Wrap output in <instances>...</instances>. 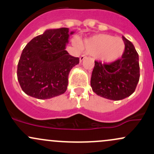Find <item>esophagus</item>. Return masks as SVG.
Instances as JSON below:
<instances>
[{
  "label": "esophagus",
  "mask_w": 154,
  "mask_h": 154,
  "mask_svg": "<svg viewBox=\"0 0 154 154\" xmlns=\"http://www.w3.org/2000/svg\"><path fill=\"white\" fill-rule=\"evenodd\" d=\"M85 58H86V56H85V55H81L80 58V62H82V60H83L84 59H85Z\"/></svg>",
  "instance_id": "1"
}]
</instances>
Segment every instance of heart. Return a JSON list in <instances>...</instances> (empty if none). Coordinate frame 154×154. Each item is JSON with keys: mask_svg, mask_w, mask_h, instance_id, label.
Returning <instances> with one entry per match:
<instances>
[{"mask_svg": "<svg viewBox=\"0 0 154 154\" xmlns=\"http://www.w3.org/2000/svg\"><path fill=\"white\" fill-rule=\"evenodd\" d=\"M85 51L96 56L101 61L110 63L121 58L125 50V44L120 38L107 34H99L87 38L83 43Z\"/></svg>", "mask_w": 154, "mask_h": 154, "instance_id": "1", "label": "heart"}]
</instances>
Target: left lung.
I'll return each mask as SVG.
<instances>
[{
  "instance_id": "1",
  "label": "left lung",
  "mask_w": 154,
  "mask_h": 154,
  "mask_svg": "<svg viewBox=\"0 0 154 154\" xmlns=\"http://www.w3.org/2000/svg\"><path fill=\"white\" fill-rule=\"evenodd\" d=\"M125 50L121 59L106 64L95 61L91 85L98 96L118 101L134 92L140 80L139 55L134 45L122 36Z\"/></svg>"
}]
</instances>
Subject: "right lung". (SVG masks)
Wrapping results in <instances>:
<instances>
[{
  "instance_id": "1",
  "label": "right lung",
  "mask_w": 154,
  "mask_h": 154,
  "mask_svg": "<svg viewBox=\"0 0 154 154\" xmlns=\"http://www.w3.org/2000/svg\"><path fill=\"white\" fill-rule=\"evenodd\" d=\"M69 28L48 29L27 44L17 65V80L27 95L47 99L64 94L69 74L79 63V58L66 50Z\"/></svg>"
}]
</instances>
